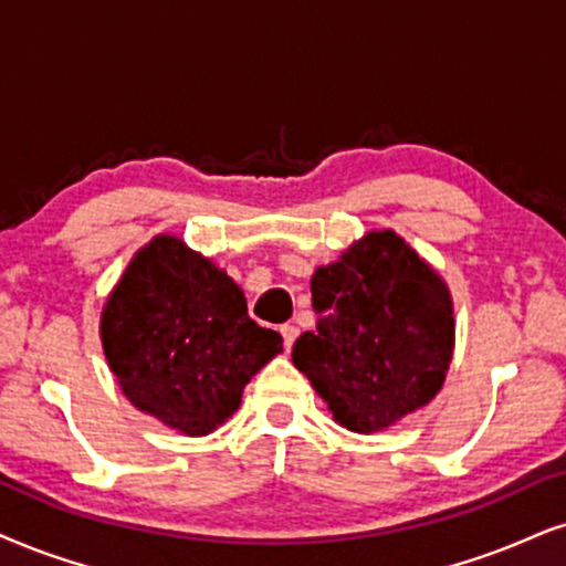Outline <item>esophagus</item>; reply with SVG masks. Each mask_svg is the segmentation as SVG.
<instances>
[{
	"label": "esophagus",
	"instance_id": "1",
	"mask_svg": "<svg viewBox=\"0 0 566 566\" xmlns=\"http://www.w3.org/2000/svg\"><path fill=\"white\" fill-rule=\"evenodd\" d=\"M281 336H283V346L291 348V346H294L296 336H298V327L291 325V323H285V325H281Z\"/></svg>",
	"mask_w": 566,
	"mask_h": 566
}]
</instances>
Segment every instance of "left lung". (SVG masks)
Wrapping results in <instances>:
<instances>
[{
    "mask_svg": "<svg viewBox=\"0 0 566 566\" xmlns=\"http://www.w3.org/2000/svg\"><path fill=\"white\" fill-rule=\"evenodd\" d=\"M317 327L291 359L340 428L388 430L428 407L453 357L449 285L396 230H369L312 275Z\"/></svg>",
    "mask_w": 566,
    "mask_h": 566,
    "instance_id": "obj_1",
    "label": "left lung"
}]
</instances>
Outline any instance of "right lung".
I'll list each match as a JSON object with an SVG mask.
<instances>
[{
  "instance_id": "right-lung-1",
  "label": "right lung",
  "mask_w": 566,
  "mask_h": 566,
  "mask_svg": "<svg viewBox=\"0 0 566 566\" xmlns=\"http://www.w3.org/2000/svg\"><path fill=\"white\" fill-rule=\"evenodd\" d=\"M99 336L125 399L191 438L218 430L283 352L281 333L249 317L233 277L170 233L128 262L102 306Z\"/></svg>"
}]
</instances>
